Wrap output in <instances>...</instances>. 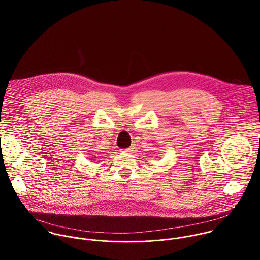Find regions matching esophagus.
Instances as JSON below:
<instances>
[{
	"label": "esophagus",
	"instance_id": "esophagus-1",
	"mask_svg": "<svg viewBox=\"0 0 260 260\" xmlns=\"http://www.w3.org/2000/svg\"><path fill=\"white\" fill-rule=\"evenodd\" d=\"M133 150V147H129V148L125 149V152H131Z\"/></svg>",
	"mask_w": 260,
	"mask_h": 260
}]
</instances>
